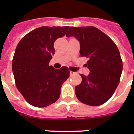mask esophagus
I'll use <instances>...</instances> for the list:
<instances>
[{
	"label": "esophagus",
	"mask_w": 134,
	"mask_h": 134,
	"mask_svg": "<svg viewBox=\"0 0 134 134\" xmlns=\"http://www.w3.org/2000/svg\"><path fill=\"white\" fill-rule=\"evenodd\" d=\"M76 74V72H73V71H70V76H73Z\"/></svg>",
	"instance_id": "1"
}]
</instances>
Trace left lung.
Listing matches in <instances>:
<instances>
[{
	"instance_id": "1",
	"label": "left lung",
	"mask_w": 134,
	"mask_h": 134,
	"mask_svg": "<svg viewBox=\"0 0 134 134\" xmlns=\"http://www.w3.org/2000/svg\"><path fill=\"white\" fill-rule=\"evenodd\" d=\"M66 37L74 36L80 41V54L88 58V76L80 74L82 82L75 93L80 102L99 106L112 97L120 81L123 62L118 47L100 29L93 27H71Z\"/></svg>"
}]
</instances>
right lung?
Segmentation results:
<instances>
[{
  "label": "right lung",
  "instance_id": "1",
  "mask_svg": "<svg viewBox=\"0 0 134 134\" xmlns=\"http://www.w3.org/2000/svg\"><path fill=\"white\" fill-rule=\"evenodd\" d=\"M68 26L39 27L25 35L16 46L12 68L18 91L37 107L52 105L59 99L62 85L70 76L66 66H49L55 53L54 43L65 35Z\"/></svg>",
  "mask_w": 134,
  "mask_h": 134
}]
</instances>
